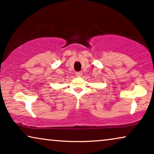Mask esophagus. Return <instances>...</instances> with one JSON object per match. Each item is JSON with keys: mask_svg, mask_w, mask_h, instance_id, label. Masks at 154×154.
<instances>
[{"mask_svg": "<svg viewBox=\"0 0 154 154\" xmlns=\"http://www.w3.org/2000/svg\"><path fill=\"white\" fill-rule=\"evenodd\" d=\"M75 75H76L77 76H81V75H82V72H81V71H79V72H75Z\"/></svg>", "mask_w": 154, "mask_h": 154, "instance_id": "obj_1", "label": "esophagus"}]
</instances>
